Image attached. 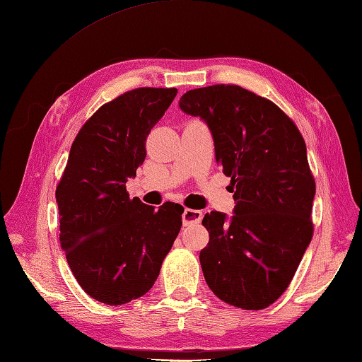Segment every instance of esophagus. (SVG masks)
I'll list each match as a JSON object with an SVG mask.
<instances>
[{
	"instance_id": "34e87169",
	"label": "esophagus",
	"mask_w": 362,
	"mask_h": 362,
	"mask_svg": "<svg viewBox=\"0 0 362 362\" xmlns=\"http://www.w3.org/2000/svg\"><path fill=\"white\" fill-rule=\"evenodd\" d=\"M182 219H183V226H189V224H196L202 219V211L199 210H193V209H185L182 214Z\"/></svg>"
}]
</instances>
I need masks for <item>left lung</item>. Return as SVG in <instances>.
Returning a JSON list of instances; mask_svg holds the SVG:
<instances>
[{
  "label": "left lung",
  "instance_id": "1",
  "mask_svg": "<svg viewBox=\"0 0 362 362\" xmlns=\"http://www.w3.org/2000/svg\"><path fill=\"white\" fill-rule=\"evenodd\" d=\"M179 105L210 127L216 163L235 188L233 216L211 211L202 221L205 281L228 305L264 310L289 286L314 232L303 136L279 105L233 83L189 90Z\"/></svg>",
  "mask_w": 362,
  "mask_h": 362
}]
</instances>
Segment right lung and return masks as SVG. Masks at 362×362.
Masks as SVG:
<instances>
[{"label":"right lung","instance_id":"right-lung-1","mask_svg":"<svg viewBox=\"0 0 362 362\" xmlns=\"http://www.w3.org/2000/svg\"><path fill=\"white\" fill-rule=\"evenodd\" d=\"M175 95L177 88L129 90L99 107L71 144L56 189L60 247L81 288L101 303L144 296L180 232L182 205L156 210L126 189Z\"/></svg>","mask_w":362,"mask_h":362}]
</instances>
